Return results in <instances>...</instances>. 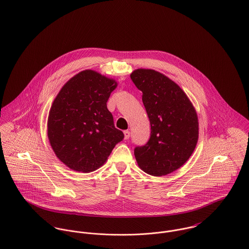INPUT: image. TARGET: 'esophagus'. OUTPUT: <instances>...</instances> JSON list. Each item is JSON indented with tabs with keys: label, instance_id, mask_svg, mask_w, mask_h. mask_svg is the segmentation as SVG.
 Wrapping results in <instances>:
<instances>
[{
	"label": "esophagus",
	"instance_id": "34e87169",
	"mask_svg": "<svg viewBox=\"0 0 249 249\" xmlns=\"http://www.w3.org/2000/svg\"><path fill=\"white\" fill-rule=\"evenodd\" d=\"M130 135H131V133H130V131H124V138L125 139H129L130 138Z\"/></svg>",
	"mask_w": 249,
	"mask_h": 249
}]
</instances>
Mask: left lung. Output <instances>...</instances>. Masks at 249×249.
<instances>
[{"label": "left lung", "instance_id": "left-lung-1", "mask_svg": "<svg viewBox=\"0 0 249 249\" xmlns=\"http://www.w3.org/2000/svg\"><path fill=\"white\" fill-rule=\"evenodd\" d=\"M131 79L142 91L151 124L149 141L135 149L138 166L145 173L162 177L178 170L193 154L198 139L196 109L180 87L150 69H138Z\"/></svg>", "mask_w": 249, "mask_h": 249}]
</instances>
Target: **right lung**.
<instances>
[{
	"mask_svg": "<svg viewBox=\"0 0 249 249\" xmlns=\"http://www.w3.org/2000/svg\"><path fill=\"white\" fill-rule=\"evenodd\" d=\"M116 87L114 79L86 70L58 92L49 113L48 138L56 157L70 169L82 173L97 170L124 138L107 108Z\"/></svg>",
	"mask_w": 249,
	"mask_h": 249,
	"instance_id": "add662e5",
	"label": "right lung"
}]
</instances>
